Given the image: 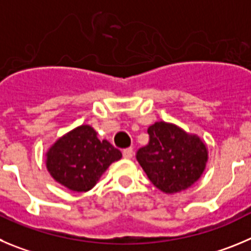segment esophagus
Here are the masks:
<instances>
[{"instance_id": "esophagus-1", "label": "esophagus", "mask_w": 251, "mask_h": 251, "mask_svg": "<svg viewBox=\"0 0 251 251\" xmlns=\"http://www.w3.org/2000/svg\"><path fill=\"white\" fill-rule=\"evenodd\" d=\"M123 156L125 158H132L133 156V150L131 149V147H128V149H125L123 151Z\"/></svg>"}]
</instances>
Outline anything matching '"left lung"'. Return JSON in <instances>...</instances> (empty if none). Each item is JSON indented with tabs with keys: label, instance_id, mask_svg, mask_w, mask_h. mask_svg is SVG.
<instances>
[{
	"label": "left lung",
	"instance_id": "1",
	"mask_svg": "<svg viewBox=\"0 0 251 251\" xmlns=\"http://www.w3.org/2000/svg\"><path fill=\"white\" fill-rule=\"evenodd\" d=\"M147 133L149 144L137 150L136 160L154 187L176 193L200 178L208 153L198 137L163 121L150 126Z\"/></svg>",
	"mask_w": 251,
	"mask_h": 251
}]
</instances>
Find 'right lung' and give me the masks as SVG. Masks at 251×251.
<instances>
[{"label": "right lung", "mask_w": 251, "mask_h": 251, "mask_svg": "<svg viewBox=\"0 0 251 251\" xmlns=\"http://www.w3.org/2000/svg\"><path fill=\"white\" fill-rule=\"evenodd\" d=\"M120 150L106 140L100 141L93 127L83 125L60 137L47 153V168L51 177L67 188L86 192L115 161Z\"/></svg>", "instance_id": "add662e5"}]
</instances>
